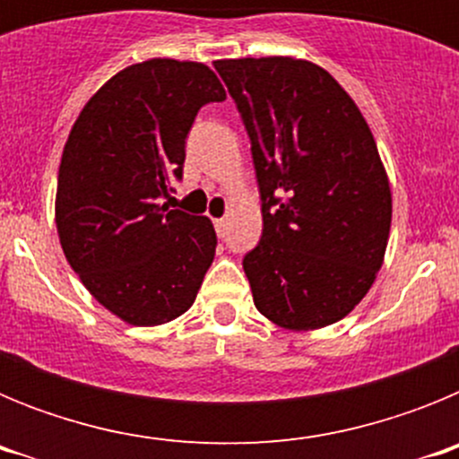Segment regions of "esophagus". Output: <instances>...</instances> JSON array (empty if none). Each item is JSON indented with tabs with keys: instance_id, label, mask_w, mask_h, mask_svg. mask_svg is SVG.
<instances>
[{
	"instance_id": "obj_1",
	"label": "esophagus",
	"mask_w": 459,
	"mask_h": 459,
	"mask_svg": "<svg viewBox=\"0 0 459 459\" xmlns=\"http://www.w3.org/2000/svg\"><path fill=\"white\" fill-rule=\"evenodd\" d=\"M213 225H216L218 237H225V218H216V221H213Z\"/></svg>"
}]
</instances>
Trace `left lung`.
Instances as JSON below:
<instances>
[{"label":"left lung","instance_id":"8db88e82","mask_svg":"<svg viewBox=\"0 0 459 459\" xmlns=\"http://www.w3.org/2000/svg\"><path fill=\"white\" fill-rule=\"evenodd\" d=\"M253 142L262 241L243 259L253 301L287 331L347 317L386 255L393 197L366 117L317 64L213 62Z\"/></svg>","mask_w":459,"mask_h":459}]
</instances>
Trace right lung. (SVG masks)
<instances>
[{
	"instance_id": "1",
	"label": "right lung",
	"mask_w": 459,
	"mask_h": 459,
	"mask_svg": "<svg viewBox=\"0 0 459 459\" xmlns=\"http://www.w3.org/2000/svg\"><path fill=\"white\" fill-rule=\"evenodd\" d=\"M225 96L206 64L156 56L112 75L68 133L59 243L89 294L131 326L181 317L213 262V222L163 200L181 179L197 109Z\"/></svg>"
}]
</instances>
